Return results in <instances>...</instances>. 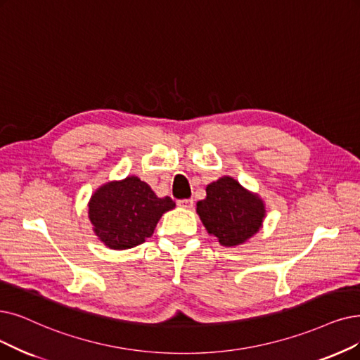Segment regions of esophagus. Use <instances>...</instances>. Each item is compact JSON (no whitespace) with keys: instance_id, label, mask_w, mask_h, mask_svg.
Wrapping results in <instances>:
<instances>
[{"instance_id":"obj_1","label":"esophagus","mask_w":360,"mask_h":360,"mask_svg":"<svg viewBox=\"0 0 360 360\" xmlns=\"http://www.w3.org/2000/svg\"><path fill=\"white\" fill-rule=\"evenodd\" d=\"M177 204H179L180 207H183V208L191 210V208L193 207V199H192V198H191V199H180Z\"/></svg>"}]
</instances>
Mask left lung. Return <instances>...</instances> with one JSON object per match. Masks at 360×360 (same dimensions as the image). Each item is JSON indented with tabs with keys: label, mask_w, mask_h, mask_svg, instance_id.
Returning <instances> with one entry per match:
<instances>
[{
	"label": "left lung",
	"mask_w": 360,
	"mask_h": 360,
	"mask_svg": "<svg viewBox=\"0 0 360 360\" xmlns=\"http://www.w3.org/2000/svg\"><path fill=\"white\" fill-rule=\"evenodd\" d=\"M196 212L208 233L223 247L247 242L262 227L264 202L243 189L232 177H221L207 186V198L196 204Z\"/></svg>",
	"instance_id": "obj_1"
}]
</instances>
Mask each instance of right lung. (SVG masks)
<instances>
[{"label": "right lung", "instance_id": "obj_1", "mask_svg": "<svg viewBox=\"0 0 360 360\" xmlns=\"http://www.w3.org/2000/svg\"><path fill=\"white\" fill-rule=\"evenodd\" d=\"M174 207L169 196L158 198L148 183L130 176L100 186L89 202V217L106 247L128 250L150 238L162 214Z\"/></svg>", "mask_w": 360, "mask_h": 360}]
</instances>
